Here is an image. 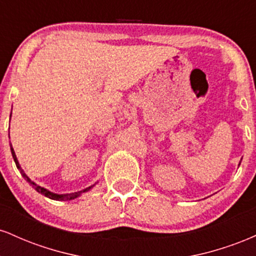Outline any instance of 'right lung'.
<instances>
[{"label": "right lung", "instance_id": "right-lung-1", "mask_svg": "<svg viewBox=\"0 0 256 256\" xmlns=\"http://www.w3.org/2000/svg\"><path fill=\"white\" fill-rule=\"evenodd\" d=\"M10 152H12V155H13L14 162H16V168L19 170L20 173H22V177H24V178L26 179V180H28V183H30L31 186L34 188V189L36 190V192H40V194H42V195L46 196V198H52V200H58V201H67V200H73V198H78V196L80 195L82 192H88V190H89V189H91V186H90V188H88V189L83 190V192H73V194H64V195H58V194L50 192H49V190L44 189V188L40 186V185H37L36 183H34V182H32L31 179L28 178V176L25 174L24 171H22V167H20L19 162H18V158H16V152H14V149L12 148V146H10Z\"/></svg>", "mask_w": 256, "mask_h": 256}]
</instances>
